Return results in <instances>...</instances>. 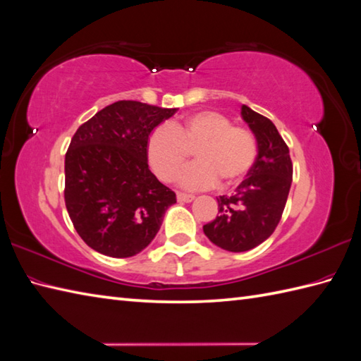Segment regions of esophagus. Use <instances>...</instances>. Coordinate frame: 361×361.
I'll return each instance as SVG.
<instances>
[{
  "label": "esophagus",
  "instance_id": "obj_1",
  "mask_svg": "<svg viewBox=\"0 0 361 361\" xmlns=\"http://www.w3.org/2000/svg\"><path fill=\"white\" fill-rule=\"evenodd\" d=\"M177 198H178V201H183V203H190V201L194 200L195 197L192 194H184V192H178Z\"/></svg>",
  "mask_w": 361,
  "mask_h": 361
}]
</instances>
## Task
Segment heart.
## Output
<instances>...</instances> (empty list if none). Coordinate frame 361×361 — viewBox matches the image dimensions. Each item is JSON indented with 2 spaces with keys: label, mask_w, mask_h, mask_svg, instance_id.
Listing matches in <instances>:
<instances>
[{
  "label": "heart",
  "mask_w": 361,
  "mask_h": 361,
  "mask_svg": "<svg viewBox=\"0 0 361 361\" xmlns=\"http://www.w3.org/2000/svg\"><path fill=\"white\" fill-rule=\"evenodd\" d=\"M190 150L197 163L181 173L180 184L186 189H203L223 180L231 186L252 169L257 142L249 130L232 126L228 116L215 111L188 115L171 126H158L147 138V161L158 178L171 183L186 166Z\"/></svg>",
  "instance_id": "b5f03b06"
}]
</instances>
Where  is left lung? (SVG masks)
Returning <instances> with one entry per match:
<instances>
[{
  "mask_svg": "<svg viewBox=\"0 0 361 361\" xmlns=\"http://www.w3.org/2000/svg\"><path fill=\"white\" fill-rule=\"evenodd\" d=\"M241 116L257 138L258 155L235 194L216 198L219 215L203 226L206 237L229 252H246L272 235L292 184L289 147L275 124L247 106Z\"/></svg>",
  "mask_w": 361,
  "mask_h": 361,
  "instance_id": "obj_1",
  "label": "left lung"
}]
</instances>
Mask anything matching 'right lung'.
<instances>
[{"label":"right lung","mask_w":361,"mask_h":361,"mask_svg":"<svg viewBox=\"0 0 361 361\" xmlns=\"http://www.w3.org/2000/svg\"><path fill=\"white\" fill-rule=\"evenodd\" d=\"M177 112L123 99L75 132L66 152L64 201L75 231L97 252L126 258L160 231L175 192L149 171L146 145L158 124Z\"/></svg>","instance_id":"obj_1"}]
</instances>
